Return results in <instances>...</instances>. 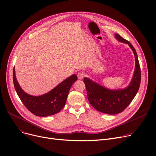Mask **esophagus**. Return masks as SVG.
I'll return each instance as SVG.
<instances>
[{
  "label": "esophagus",
  "mask_w": 156,
  "mask_h": 156,
  "mask_svg": "<svg viewBox=\"0 0 156 156\" xmlns=\"http://www.w3.org/2000/svg\"><path fill=\"white\" fill-rule=\"evenodd\" d=\"M77 76L79 80H82L85 77V73L83 72H79Z\"/></svg>",
  "instance_id": "34e87169"
}]
</instances>
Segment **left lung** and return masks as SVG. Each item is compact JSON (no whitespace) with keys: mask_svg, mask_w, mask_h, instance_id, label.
Listing matches in <instances>:
<instances>
[{"mask_svg":"<svg viewBox=\"0 0 156 156\" xmlns=\"http://www.w3.org/2000/svg\"><path fill=\"white\" fill-rule=\"evenodd\" d=\"M115 37L120 42L127 44L132 49L135 55V70L129 86L122 90H111L87 78L83 80L90 104L98 111L109 114L120 113L128 107L138 92L141 81L140 64L135 48L128 40L119 35L115 34Z\"/></svg>","mask_w":156,"mask_h":156,"instance_id":"left-lung-1","label":"left lung"}]
</instances>
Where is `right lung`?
<instances>
[{"label":"right lung","mask_w":156,"mask_h":156,"mask_svg":"<svg viewBox=\"0 0 156 156\" xmlns=\"http://www.w3.org/2000/svg\"><path fill=\"white\" fill-rule=\"evenodd\" d=\"M77 80L76 75H71L51 91L40 96H32L24 92L20 87L13 69L14 88L24 106L35 116L45 117L58 113L65 105L71 87Z\"/></svg>","instance_id":"obj_1"}]
</instances>
